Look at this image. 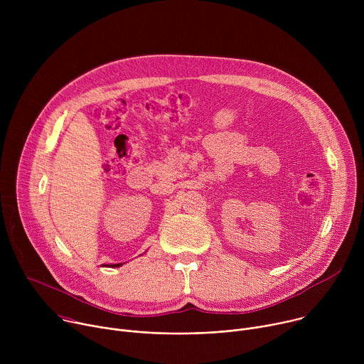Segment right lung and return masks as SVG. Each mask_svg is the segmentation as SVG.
I'll use <instances>...</instances> for the list:
<instances>
[{
	"mask_svg": "<svg viewBox=\"0 0 364 364\" xmlns=\"http://www.w3.org/2000/svg\"><path fill=\"white\" fill-rule=\"evenodd\" d=\"M119 267H122V264H114V265H111V268H119Z\"/></svg>",
	"mask_w": 364,
	"mask_h": 364,
	"instance_id": "obj_1",
	"label": "right lung"
}]
</instances>
